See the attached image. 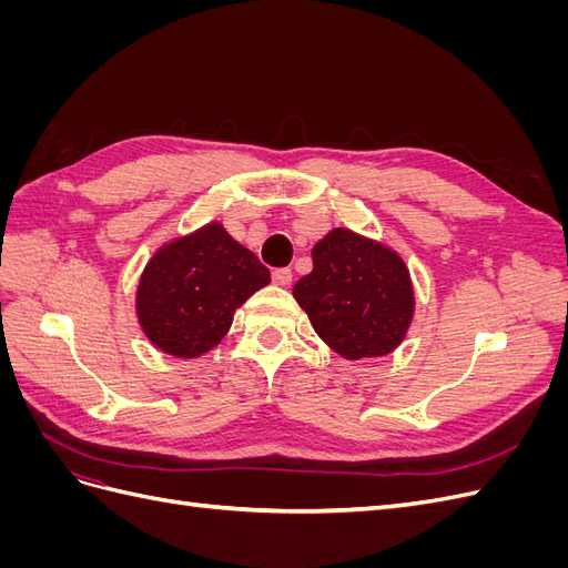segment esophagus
Masks as SVG:
<instances>
[{
    "mask_svg": "<svg viewBox=\"0 0 568 568\" xmlns=\"http://www.w3.org/2000/svg\"><path fill=\"white\" fill-rule=\"evenodd\" d=\"M291 280H294V274H291L288 267H282V270H274L272 272V282L277 286H288Z\"/></svg>",
    "mask_w": 568,
    "mask_h": 568,
    "instance_id": "obj_1",
    "label": "esophagus"
}]
</instances>
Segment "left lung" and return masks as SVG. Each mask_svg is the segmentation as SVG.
Instances as JSON below:
<instances>
[{"instance_id":"1","label":"left lung","mask_w":568,"mask_h":568,"mask_svg":"<svg viewBox=\"0 0 568 568\" xmlns=\"http://www.w3.org/2000/svg\"><path fill=\"white\" fill-rule=\"evenodd\" d=\"M313 329L346 359L384 357L415 320V286L398 251L334 227L313 248V272L294 286Z\"/></svg>"}]
</instances>
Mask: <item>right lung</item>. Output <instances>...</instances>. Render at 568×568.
<instances>
[{
    "mask_svg": "<svg viewBox=\"0 0 568 568\" xmlns=\"http://www.w3.org/2000/svg\"><path fill=\"white\" fill-rule=\"evenodd\" d=\"M267 284V267L209 222L149 257L134 294L136 322L159 351L194 359L227 336L236 307Z\"/></svg>",
    "mask_w": 568,
    "mask_h": 568,
    "instance_id": "1",
    "label": "right lung"
}]
</instances>
